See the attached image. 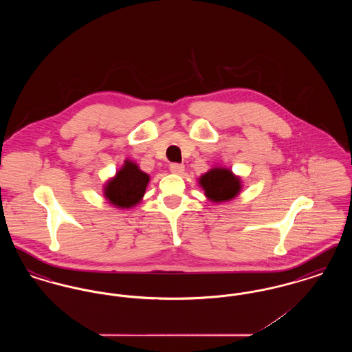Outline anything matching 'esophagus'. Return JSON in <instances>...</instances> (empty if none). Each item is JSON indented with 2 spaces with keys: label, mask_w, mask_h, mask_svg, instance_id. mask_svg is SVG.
I'll list each match as a JSON object with an SVG mask.
<instances>
[{
  "label": "esophagus",
  "mask_w": 352,
  "mask_h": 352,
  "mask_svg": "<svg viewBox=\"0 0 352 352\" xmlns=\"http://www.w3.org/2000/svg\"><path fill=\"white\" fill-rule=\"evenodd\" d=\"M184 170V164H171V165H170V171L174 173V174H182Z\"/></svg>",
  "instance_id": "34e87169"
}]
</instances>
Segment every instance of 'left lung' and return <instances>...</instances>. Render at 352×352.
<instances>
[{"instance_id":"obj_1","label":"left lung","mask_w":352,"mask_h":352,"mask_svg":"<svg viewBox=\"0 0 352 352\" xmlns=\"http://www.w3.org/2000/svg\"><path fill=\"white\" fill-rule=\"evenodd\" d=\"M198 184L204 195L214 203L232 201L241 191V179L227 168H212L199 177Z\"/></svg>"}]
</instances>
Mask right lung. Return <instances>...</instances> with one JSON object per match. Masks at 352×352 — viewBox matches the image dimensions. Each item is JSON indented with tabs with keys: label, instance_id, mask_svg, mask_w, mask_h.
Wrapping results in <instances>:
<instances>
[{
	"label": "right lung",
	"instance_id": "1",
	"mask_svg": "<svg viewBox=\"0 0 352 352\" xmlns=\"http://www.w3.org/2000/svg\"><path fill=\"white\" fill-rule=\"evenodd\" d=\"M151 178L138 165L126 160L113 178L104 186V197L116 208H132L142 201Z\"/></svg>",
	"mask_w": 352,
	"mask_h": 352
}]
</instances>
